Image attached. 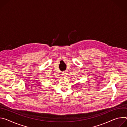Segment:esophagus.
I'll return each mask as SVG.
<instances>
[{
  "label": "esophagus",
  "mask_w": 127,
  "mask_h": 127,
  "mask_svg": "<svg viewBox=\"0 0 127 127\" xmlns=\"http://www.w3.org/2000/svg\"><path fill=\"white\" fill-rule=\"evenodd\" d=\"M62 75L64 76H65L66 75V73L65 72H62Z\"/></svg>",
  "instance_id": "1"
}]
</instances>
